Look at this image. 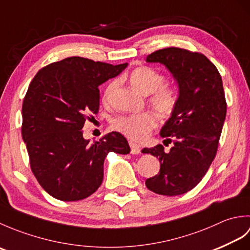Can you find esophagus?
Here are the masks:
<instances>
[{
  "mask_svg": "<svg viewBox=\"0 0 250 250\" xmlns=\"http://www.w3.org/2000/svg\"><path fill=\"white\" fill-rule=\"evenodd\" d=\"M129 144H130L132 155H139V153H141V147H140V145L135 144V143H133V142H130Z\"/></svg>",
  "mask_w": 250,
  "mask_h": 250,
  "instance_id": "esophagus-1",
  "label": "esophagus"
}]
</instances>
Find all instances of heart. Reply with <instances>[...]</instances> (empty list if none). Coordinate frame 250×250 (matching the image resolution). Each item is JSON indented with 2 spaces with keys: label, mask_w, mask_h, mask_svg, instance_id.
<instances>
[{
  "label": "heart",
  "mask_w": 250,
  "mask_h": 250,
  "mask_svg": "<svg viewBox=\"0 0 250 250\" xmlns=\"http://www.w3.org/2000/svg\"><path fill=\"white\" fill-rule=\"evenodd\" d=\"M164 75L151 66L135 67L129 74V82L137 91L149 94L148 102L158 114L171 115L178 102V92L169 84H164ZM116 87V82L107 84L104 92L106 100ZM157 126V118L150 111L136 115H122L111 121V128L130 140L143 141Z\"/></svg>",
  "instance_id": "obj_1"
}]
</instances>
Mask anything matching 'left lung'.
Segmentation results:
<instances>
[{
	"label": "left lung",
	"mask_w": 250,
	"mask_h": 250,
	"mask_svg": "<svg viewBox=\"0 0 250 250\" xmlns=\"http://www.w3.org/2000/svg\"><path fill=\"white\" fill-rule=\"evenodd\" d=\"M146 61L166 65L179 88L176 107L160 132L173 147L168 152L162 145L142 150L160 161L159 174L146 186L158 194L179 195L201 182L216 156L227 115L222 79L204 55L177 47L152 52Z\"/></svg>",
	"instance_id": "8db88e82"
}]
</instances>
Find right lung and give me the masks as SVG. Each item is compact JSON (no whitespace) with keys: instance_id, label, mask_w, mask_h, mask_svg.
<instances>
[{"instance_id":"add662e5","label":"right lung","mask_w":250,"mask_h":250,"mask_svg":"<svg viewBox=\"0 0 250 250\" xmlns=\"http://www.w3.org/2000/svg\"><path fill=\"white\" fill-rule=\"evenodd\" d=\"M126 66L70 57L41 68L32 79L22 104L21 133L32 172L54 198H88L103 182L107 153L130 152L119 132L91 145L83 136L84 122L99 111L98 87Z\"/></svg>"}]
</instances>
